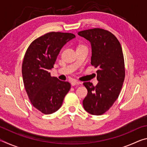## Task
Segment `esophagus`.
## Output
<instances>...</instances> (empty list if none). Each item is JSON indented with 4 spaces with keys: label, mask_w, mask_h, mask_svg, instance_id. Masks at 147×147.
<instances>
[{
    "label": "esophagus",
    "mask_w": 147,
    "mask_h": 147,
    "mask_svg": "<svg viewBox=\"0 0 147 147\" xmlns=\"http://www.w3.org/2000/svg\"><path fill=\"white\" fill-rule=\"evenodd\" d=\"M82 84L81 82L78 81V80H75L71 82V85L73 86H76V85H80V84Z\"/></svg>",
    "instance_id": "34e87169"
}]
</instances>
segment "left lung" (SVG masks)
<instances>
[{"label":"left lung","mask_w":147,"mask_h":147,"mask_svg":"<svg viewBox=\"0 0 147 147\" xmlns=\"http://www.w3.org/2000/svg\"><path fill=\"white\" fill-rule=\"evenodd\" d=\"M78 34L91 43V64L98 69L97 85L93 86L90 82L84 83L88 94L83 106L91 115H102L113 106L123 87L125 77L123 50L116 37L106 30L89 29Z\"/></svg>","instance_id":"1"}]
</instances>
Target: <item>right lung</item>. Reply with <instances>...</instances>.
Here are the masks:
<instances>
[{"mask_svg": "<svg viewBox=\"0 0 147 147\" xmlns=\"http://www.w3.org/2000/svg\"><path fill=\"white\" fill-rule=\"evenodd\" d=\"M74 38L71 33L49 32L32 41L24 54L22 65L24 88L32 105L44 114L58 110L71 89L70 83L52 77L49 71L62 47Z\"/></svg>", "mask_w": 147, "mask_h": 147, "instance_id": "obj_1", "label": "right lung"}]
</instances>
